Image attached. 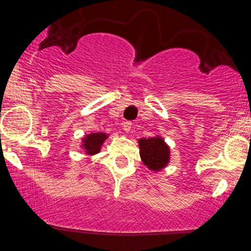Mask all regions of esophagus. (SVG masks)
<instances>
[{"label": "esophagus", "mask_w": 251, "mask_h": 251, "mask_svg": "<svg viewBox=\"0 0 251 251\" xmlns=\"http://www.w3.org/2000/svg\"><path fill=\"white\" fill-rule=\"evenodd\" d=\"M131 123H128V122H125L123 124V129L124 131L126 132V133H129V132H131Z\"/></svg>", "instance_id": "obj_1"}]
</instances>
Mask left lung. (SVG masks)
Returning a JSON list of instances; mask_svg holds the SVG:
<instances>
[{
    "label": "left lung",
    "mask_w": 251,
    "mask_h": 251,
    "mask_svg": "<svg viewBox=\"0 0 251 251\" xmlns=\"http://www.w3.org/2000/svg\"><path fill=\"white\" fill-rule=\"evenodd\" d=\"M138 144L140 158L148 169L158 172L168 166L170 162V146L160 135L140 138Z\"/></svg>",
    "instance_id": "obj_1"
}]
</instances>
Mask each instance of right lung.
<instances>
[{"mask_svg": "<svg viewBox=\"0 0 251 251\" xmlns=\"http://www.w3.org/2000/svg\"><path fill=\"white\" fill-rule=\"evenodd\" d=\"M108 138V134L105 132H94L89 133L82 138L81 148L87 155H94L99 153L102 144Z\"/></svg>", "mask_w": 251, "mask_h": 251, "instance_id": "right-lung-1", "label": "right lung"}]
</instances>
